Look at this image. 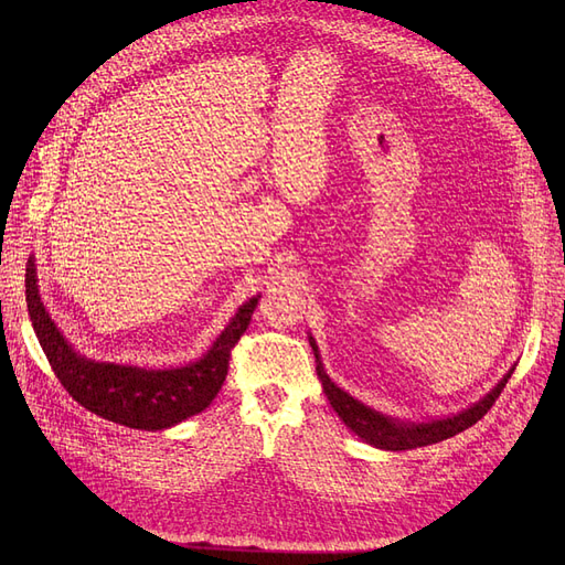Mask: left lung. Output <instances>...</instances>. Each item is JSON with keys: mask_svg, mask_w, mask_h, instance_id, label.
Masks as SVG:
<instances>
[{"mask_svg": "<svg viewBox=\"0 0 565 565\" xmlns=\"http://www.w3.org/2000/svg\"><path fill=\"white\" fill-rule=\"evenodd\" d=\"M309 343L316 354V373H318V380L322 382V392H324V396H328L334 412L341 417V422L354 435L362 437L366 444H371V447L384 449V451H407V449H417V447H428V444H437L441 439H449V437L467 430L469 426H473L479 419L486 417L488 409L499 398V394L503 392V387H507L509 377L515 371V366H513L507 375L497 382V387L492 392H488L479 403L469 405L467 409H462L458 414H451V417L430 419V422H403V419H394V417H390V414H382V412L364 405L362 401L352 398L348 392L337 387V384L330 380L328 371H324V366H322L320 350L311 334H309Z\"/></svg>", "mask_w": 565, "mask_h": 565, "instance_id": "left-lung-1", "label": "left lung"}]
</instances>
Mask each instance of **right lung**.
Segmentation results:
<instances>
[{
  "instance_id": "right-lung-1",
  "label": "right lung",
  "mask_w": 565,
  "mask_h": 565,
  "mask_svg": "<svg viewBox=\"0 0 565 565\" xmlns=\"http://www.w3.org/2000/svg\"><path fill=\"white\" fill-rule=\"evenodd\" d=\"M26 309L45 358L64 390L98 417L139 430H164L181 424L213 403L228 373L231 348L247 330L260 295H254L228 320L201 360L185 366L148 369L96 362L79 354L58 332L39 292L36 260L29 258Z\"/></svg>"
}]
</instances>
